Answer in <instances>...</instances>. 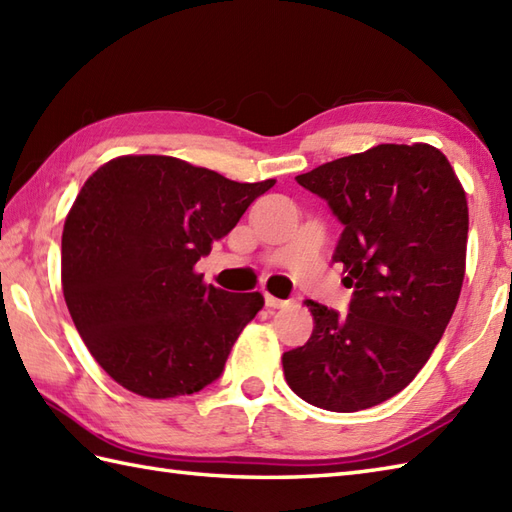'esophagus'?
<instances>
[{
    "instance_id": "obj_1",
    "label": "esophagus",
    "mask_w": 512,
    "mask_h": 512,
    "mask_svg": "<svg viewBox=\"0 0 512 512\" xmlns=\"http://www.w3.org/2000/svg\"><path fill=\"white\" fill-rule=\"evenodd\" d=\"M266 306H268V308H284L286 301H281V299H277V297H273V295H268V292H266Z\"/></svg>"
}]
</instances>
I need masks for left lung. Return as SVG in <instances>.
Returning a JSON list of instances; mask_svg holds the SVG:
<instances>
[{
  "instance_id": "1",
  "label": "left lung",
  "mask_w": 512,
  "mask_h": 512,
  "mask_svg": "<svg viewBox=\"0 0 512 512\" xmlns=\"http://www.w3.org/2000/svg\"><path fill=\"white\" fill-rule=\"evenodd\" d=\"M343 233L334 262L350 312L306 301L314 330L284 354L290 389L314 407L361 411L405 389L458 306L469 237L466 193L440 149L378 145L297 176Z\"/></svg>"
}]
</instances>
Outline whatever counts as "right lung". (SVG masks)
<instances>
[{"label":"right lung","instance_id":"add662e5","mask_svg":"<svg viewBox=\"0 0 512 512\" xmlns=\"http://www.w3.org/2000/svg\"><path fill=\"white\" fill-rule=\"evenodd\" d=\"M275 180L235 182L171 156H121L96 169L65 217L61 286L83 343L118 385L176 398L220 378L264 308L195 273Z\"/></svg>","mask_w":512,"mask_h":512}]
</instances>
